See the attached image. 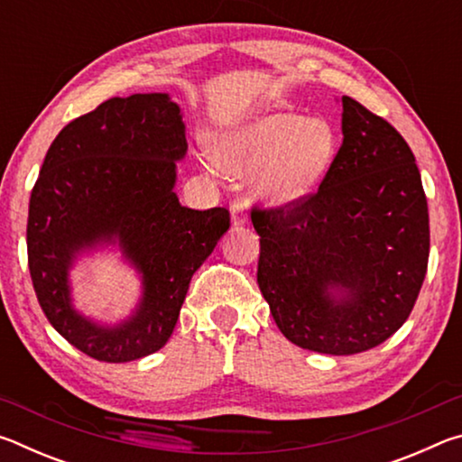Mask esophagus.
<instances>
[{
    "label": "esophagus",
    "mask_w": 462,
    "mask_h": 462,
    "mask_svg": "<svg viewBox=\"0 0 462 462\" xmlns=\"http://www.w3.org/2000/svg\"><path fill=\"white\" fill-rule=\"evenodd\" d=\"M230 214H232V224L234 226H242L246 222V206L242 199H234L230 206Z\"/></svg>",
    "instance_id": "esophagus-1"
}]
</instances>
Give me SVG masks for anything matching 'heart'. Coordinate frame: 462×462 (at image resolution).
Segmentation results:
<instances>
[{
	"label": "heart",
	"instance_id": "obj_1",
	"mask_svg": "<svg viewBox=\"0 0 462 462\" xmlns=\"http://www.w3.org/2000/svg\"><path fill=\"white\" fill-rule=\"evenodd\" d=\"M336 152L330 124L293 112L256 116L216 140L214 159L236 175H256V189L275 203L303 199L322 181Z\"/></svg>",
	"mask_w": 462,
	"mask_h": 462
}]
</instances>
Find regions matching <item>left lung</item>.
I'll return each instance as SVG.
<instances>
[{"mask_svg":"<svg viewBox=\"0 0 462 462\" xmlns=\"http://www.w3.org/2000/svg\"><path fill=\"white\" fill-rule=\"evenodd\" d=\"M342 134L318 191L250 209L261 236L256 281L279 330L297 346L336 356L374 348L400 330L430 253L426 193L403 136L348 96Z\"/></svg>","mask_w":462,"mask_h":462,"instance_id":"8db88e82","label":"left lung"}]
</instances>
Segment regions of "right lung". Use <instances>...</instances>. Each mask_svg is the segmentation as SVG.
Wrapping results in <instances>:
<instances>
[{"label": "right lung", "instance_id": "right-lung-1", "mask_svg": "<svg viewBox=\"0 0 462 462\" xmlns=\"http://www.w3.org/2000/svg\"><path fill=\"white\" fill-rule=\"evenodd\" d=\"M187 151L181 109L167 93L112 97L69 122L44 156L28 209V267L38 303L62 338L96 361L152 355L173 334L193 273L230 228L226 208L177 199L175 161ZM118 239L143 275L126 323L97 327L70 306L74 254Z\"/></svg>", "mask_w": 462, "mask_h": 462}]
</instances>
